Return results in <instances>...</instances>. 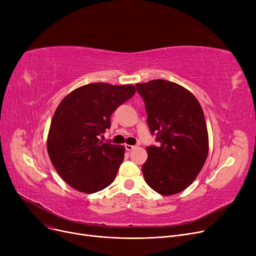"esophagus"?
I'll use <instances>...</instances> for the list:
<instances>
[{
    "label": "esophagus",
    "mask_w": 256,
    "mask_h": 256,
    "mask_svg": "<svg viewBox=\"0 0 256 256\" xmlns=\"http://www.w3.org/2000/svg\"><path fill=\"white\" fill-rule=\"evenodd\" d=\"M124 147H126V150H128V152H130L132 150L135 148V146H134V145H128V144H126V145H124Z\"/></svg>",
    "instance_id": "obj_1"
}]
</instances>
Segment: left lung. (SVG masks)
Here are the masks:
<instances>
[{"mask_svg":"<svg viewBox=\"0 0 256 256\" xmlns=\"http://www.w3.org/2000/svg\"><path fill=\"white\" fill-rule=\"evenodd\" d=\"M145 104L147 124L158 145L146 148L142 172L152 190L173 195L189 186L208 154L202 108L186 88L165 80L136 84Z\"/></svg>","mask_w":256,"mask_h":256,"instance_id":"1","label":"left lung"}]
</instances>
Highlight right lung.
<instances>
[{
    "label": "right lung",
    "mask_w": 256,
    "mask_h": 256,
    "mask_svg": "<svg viewBox=\"0 0 256 256\" xmlns=\"http://www.w3.org/2000/svg\"><path fill=\"white\" fill-rule=\"evenodd\" d=\"M132 85L93 83L65 96L52 116L48 136L50 162L74 189L96 193L110 186L124 158V147L102 142L111 115L130 100Z\"/></svg>",
    "instance_id": "add662e5"
}]
</instances>
